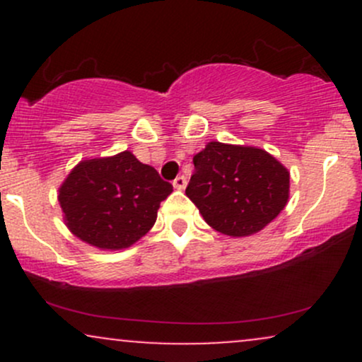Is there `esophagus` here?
I'll return each instance as SVG.
<instances>
[{
	"label": "esophagus",
	"instance_id": "obj_1",
	"mask_svg": "<svg viewBox=\"0 0 362 362\" xmlns=\"http://www.w3.org/2000/svg\"><path fill=\"white\" fill-rule=\"evenodd\" d=\"M185 185H187V178L184 175H178L175 180H173V187H175V189H178V190L185 189Z\"/></svg>",
	"mask_w": 362,
	"mask_h": 362
}]
</instances>
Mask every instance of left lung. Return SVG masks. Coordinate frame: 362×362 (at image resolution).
Returning a JSON list of instances; mask_svg holds the SVG:
<instances>
[{
	"label": "left lung",
	"mask_w": 362,
	"mask_h": 362,
	"mask_svg": "<svg viewBox=\"0 0 362 362\" xmlns=\"http://www.w3.org/2000/svg\"><path fill=\"white\" fill-rule=\"evenodd\" d=\"M185 194L219 233L250 236L289 199V172L267 151L213 141L194 156Z\"/></svg>",
	"instance_id": "obj_1"
}]
</instances>
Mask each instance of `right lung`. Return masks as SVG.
Instances as JSON below:
<instances>
[{
  "label": "right lung",
  "mask_w": 362,
  "mask_h": 362,
  "mask_svg": "<svg viewBox=\"0 0 362 362\" xmlns=\"http://www.w3.org/2000/svg\"><path fill=\"white\" fill-rule=\"evenodd\" d=\"M172 190L155 168L124 151L76 165L61 185L59 204L73 235L103 250H120L151 230Z\"/></svg>",
  "instance_id": "add662e5"
}]
</instances>
